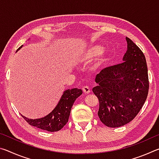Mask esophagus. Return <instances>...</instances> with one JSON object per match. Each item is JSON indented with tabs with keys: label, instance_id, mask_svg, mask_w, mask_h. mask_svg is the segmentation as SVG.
Masks as SVG:
<instances>
[{
	"label": "esophagus",
	"instance_id": "esophagus-1",
	"mask_svg": "<svg viewBox=\"0 0 159 159\" xmlns=\"http://www.w3.org/2000/svg\"><path fill=\"white\" fill-rule=\"evenodd\" d=\"M82 90H83V92L85 94H88V93H90V88L88 87V86H87V85L84 86V87H83Z\"/></svg>",
	"mask_w": 159,
	"mask_h": 159
}]
</instances>
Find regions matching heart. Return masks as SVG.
Masks as SVG:
<instances>
[{
  "label": "heart",
  "mask_w": 159,
  "mask_h": 159,
  "mask_svg": "<svg viewBox=\"0 0 159 159\" xmlns=\"http://www.w3.org/2000/svg\"><path fill=\"white\" fill-rule=\"evenodd\" d=\"M103 51L104 48L101 45H93V46L88 48L87 50L85 51V52L82 53L79 56V61L83 64H87L90 61H92L93 60H95L99 55H100L103 52ZM104 57H102L99 59L97 65L99 66L102 62V61L104 60Z\"/></svg>",
  "instance_id": "obj_1"
}]
</instances>
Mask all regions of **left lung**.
I'll return each mask as SVG.
<instances>
[{
    "instance_id": "left-lung-1",
    "label": "left lung",
    "mask_w": 159,
    "mask_h": 159,
    "mask_svg": "<svg viewBox=\"0 0 159 159\" xmlns=\"http://www.w3.org/2000/svg\"><path fill=\"white\" fill-rule=\"evenodd\" d=\"M126 41L128 49L123 62L102 69L95 78L98 85L93 88L99 102L98 116L110 128L120 127L133 120L149 92L145 56L129 38Z\"/></svg>"
}]
</instances>
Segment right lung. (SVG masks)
Segmentation results:
<instances>
[{"mask_svg": "<svg viewBox=\"0 0 159 159\" xmlns=\"http://www.w3.org/2000/svg\"><path fill=\"white\" fill-rule=\"evenodd\" d=\"M21 47L22 45L17 50H20ZM82 93L81 89H78V88L65 90L55 108L52 110V112L43 118L30 119L22 115L21 116L29 125L32 126L49 132L58 131L61 130L68 122L71 107L76 98L82 95Z\"/></svg>", "mask_w": 159, "mask_h": 159, "instance_id": "1", "label": "right lung"}]
</instances>
